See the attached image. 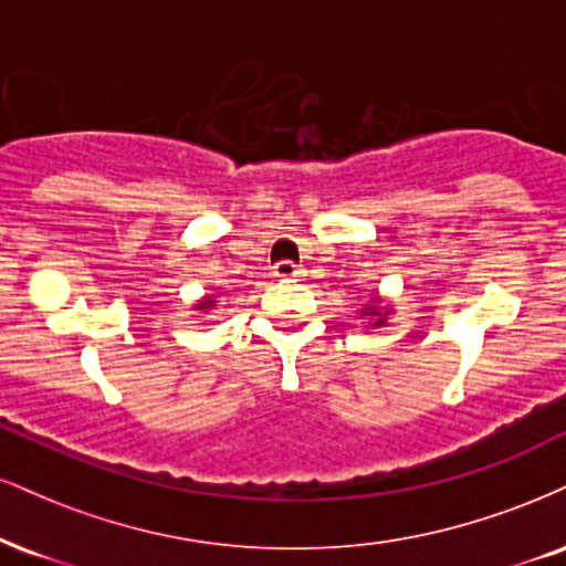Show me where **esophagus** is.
I'll return each mask as SVG.
<instances>
[{
  "mask_svg": "<svg viewBox=\"0 0 566 566\" xmlns=\"http://www.w3.org/2000/svg\"><path fill=\"white\" fill-rule=\"evenodd\" d=\"M301 274H303V271L297 269V265L292 261H282V263L274 265V276L276 279H297Z\"/></svg>",
  "mask_w": 566,
  "mask_h": 566,
  "instance_id": "obj_1",
  "label": "esophagus"
}]
</instances>
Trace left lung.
Here are the masks:
<instances>
[{
    "label": "left lung",
    "instance_id": "8db88e82",
    "mask_svg": "<svg viewBox=\"0 0 566 566\" xmlns=\"http://www.w3.org/2000/svg\"><path fill=\"white\" fill-rule=\"evenodd\" d=\"M392 313V308L387 303H382V297L379 295H374V297H369V303H364L360 305V316L364 318H371V326L374 329H379V326H385V322H387V316H390Z\"/></svg>",
    "mask_w": 566,
    "mask_h": 566
}]
</instances>
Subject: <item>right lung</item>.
Segmentation results:
<instances>
[{
    "instance_id": "right-lung-1",
    "label": "right lung",
    "mask_w": 566,
    "mask_h": 566,
    "mask_svg": "<svg viewBox=\"0 0 566 566\" xmlns=\"http://www.w3.org/2000/svg\"><path fill=\"white\" fill-rule=\"evenodd\" d=\"M213 305H216L213 295H206V297H202V301H197V303H195V311H202V313H208L210 308H213Z\"/></svg>"
}]
</instances>
